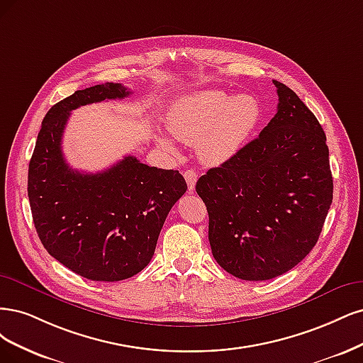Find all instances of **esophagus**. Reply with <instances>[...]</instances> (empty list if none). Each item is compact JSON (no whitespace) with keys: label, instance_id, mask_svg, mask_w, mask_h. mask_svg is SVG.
Here are the masks:
<instances>
[{"label":"esophagus","instance_id":"obj_1","mask_svg":"<svg viewBox=\"0 0 363 363\" xmlns=\"http://www.w3.org/2000/svg\"><path fill=\"white\" fill-rule=\"evenodd\" d=\"M184 178H185V181H186V185H189V190L193 191L194 186H196V182H197V178H199L197 172L193 170V169L185 170V172H184Z\"/></svg>","mask_w":363,"mask_h":363}]
</instances>
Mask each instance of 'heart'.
I'll return each instance as SVG.
<instances>
[{
    "instance_id": "heart-1",
    "label": "heart",
    "mask_w": 363,
    "mask_h": 363,
    "mask_svg": "<svg viewBox=\"0 0 363 363\" xmlns=\"http://www.w3.org/2000/svg\"><path fill=\"white\" fill-rule=\"evenodd\" d=\"M262 108L253 95L232 96L221 90H201L173 105L167 116L170 134L186 145H196L205 164L220 166L235 157L261 122ZM160 143L174 152L169 137Z\"/></svg>"
}]
</instances>
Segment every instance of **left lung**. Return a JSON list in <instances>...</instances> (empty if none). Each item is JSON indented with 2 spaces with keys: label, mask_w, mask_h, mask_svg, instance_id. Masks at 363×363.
I'll use <instances>...</instances> for the list:
<instances>
[{
  "label": "left lung",
  "mask_w": 363,
  "mask_h": 363,
  "mask_svg": "<svg viewBox=\"0 0 363 363\" xmlns=\"http://www.w3.org/2000/svg\"><path fill=\"white\" fill-rule=\"evenodd\" d=\"M259 137L199 178L218 265L242 280L289 272L313 249L333 199L325 134L285 84Z\"/></svg>",
  "instance_id": "obj_1"
}]
</instances>
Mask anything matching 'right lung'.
<instances>
[{
  "label": "right lung",
  "mask_w": 363,
  "mask_h": 363,
  "mask_svg": "<svg viewBox=\"0 0 363 363\" xmlns=\"http://www.w3.org/2000/svg\"><path fill=\"white\" fill-rule=\"evenodd\" d=\"M130 90L105 83L52 105L46 113L28 166V199L34 228L51 256L96 282H118L150 262L172 206L186 191L178 170L149 167L125 157L107 170L69 167L62 137L71 111Z\"/></svg>",
  "instance_id": "obj_1"
}]
</instances>
